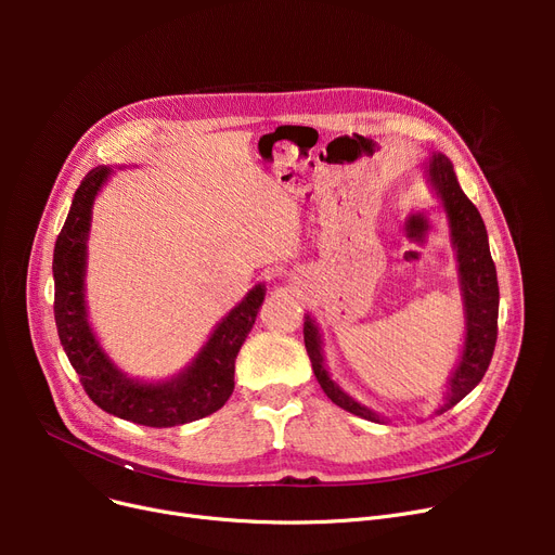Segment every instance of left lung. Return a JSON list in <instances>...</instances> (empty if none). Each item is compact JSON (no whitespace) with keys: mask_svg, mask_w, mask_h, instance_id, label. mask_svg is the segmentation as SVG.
<instances>
[{"mask_svg":"<svg viewBox=\"0 0 555 555\" xmlns=\"http://www.w3.org/2000/svg\"><path fill=\"white\" fill-rule=\"evenodd\" d=\"M429 182L434 184L436 193L441 195L452 227V241L456 247L459 258V276L461 289L465 301V344L463 356L456 371L450 377L448 387V404L463 400L468 396L486 375L492 353L494 341H498V314H500V285H498V270L488 247V233L486 224L477 211L475 204L468 199L456 182L454 168L446 155H434L429 162ZM304 341L306 351L312 362V371L317 375V383L322 385L324 393L339 404L341 410L362 416L366 421L380 423V416L373 414L366 406L356 402L351 396H346L333 380L324 366L322 356V339H319L317 326L312 319H304ZM441 410V412H446Z\"/></svg>","mask_w":555,"mask_h":555,"instance_id":"obj_1","label":"left lung"}]
</instances>
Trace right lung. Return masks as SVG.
<instances>
[{"mask_svg": "<svg viewBox=\"0 0 555 555\" xmlns=\"http://www.w3.org/2000/svg\"><path fill=\"white\" fill-rule=\"evenodd\" d=\"M109 168L96 166L76 189L69 216L53 249V314L65 353L76 369L85 393L103 412L149 427H175L218 412L233 391L236 356L249 335L266 287L256 285L233 308L195 362L170 383L141 385L116 369L99 346L85 310V249L92 204Z\"/></svg>", "mask_w": 555, "mask_h": 555, "instance_id": "obj_1", "label": "right lung"}]
</instances>
